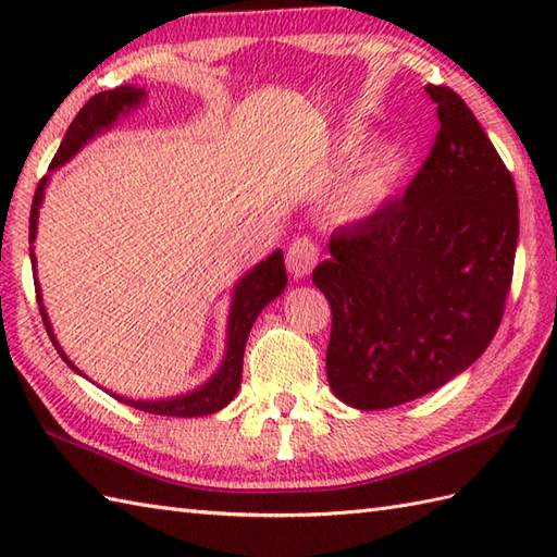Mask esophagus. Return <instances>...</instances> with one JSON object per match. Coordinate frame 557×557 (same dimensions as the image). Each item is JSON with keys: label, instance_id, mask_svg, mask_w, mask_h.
Masks as SVG:
<instances>
[{"label": "esophagus", "instance_id": "1", "mask_svg": "<svg viewBox=\"0 0 557 557\" xmlns=\"http://www.w3.org/2000/svg\"><path fill=\"white\" fill-rule=\"evenodd\" d=\"M318 263V244L309 236H299L289 244L287 251V270L292 272L294 280H304L311 275V270Z\"/></svg>", "mask_w": 557, "mask_h": 557}]
</instances>
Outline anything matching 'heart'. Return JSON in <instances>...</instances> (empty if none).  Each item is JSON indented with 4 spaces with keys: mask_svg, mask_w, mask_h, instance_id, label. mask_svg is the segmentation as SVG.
Wrapping results in <instances>:
<instances>
[{
    "mask_svg": "<svg viewBox=\"0 0 557 557\" xmlns=\"http://www.w3.org/2000/svg\"><path fill=\"white\" fill-rule=\"evenodd\" d=\"M359 140L354 136H345L339 140L337 152L339 156H349V152L357 150ZM401 170V156L395 148H377L371 156L359 164L357 170L351 172L347 184L342 186L339 191V210L345 212L347 218H366L381 208L393 186L397 182Z\"/></svg>",
    "mask_w": 557,
    "mask_h": 557,
    "instance_id": "1",
    "label": "heart"
}]
</instances>
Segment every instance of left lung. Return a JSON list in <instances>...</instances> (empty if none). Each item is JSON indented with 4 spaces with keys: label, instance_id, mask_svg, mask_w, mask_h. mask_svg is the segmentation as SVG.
<instances>
[{
    "label": "left lung",
    "instance_id": "obj_1",
    "mask_svg": "<svg viewBox=\"0 0 557 557\" xmlns=\"http://www.w3.org/2000/svg\"><path fill=\"white\" fill-rule=\"evenodd\" d=\"M441 132L407 186L330 236L313 285L333 309L327 383L373 411L443 387L498 330L519 236L512 174L465 100L425 86Z\"/></svg>",
    "mask_w": 557,
    "mask_h": 557
}]
</instances>
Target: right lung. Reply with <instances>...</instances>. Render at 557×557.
<instances>
[{
    "label": "right lung",
    "instance_id": "right-lung-1",
    "mask_svg": "<svg viewBox=\"0 0 557 557\" xmlns=\"http://www.w3.org/2000/svg\"><path fill=\"white\" fill-rule=\"evenodd\" d=\"M144 102H146V90L136 86H120L114 90H104V92H98V96H92L86 104H83V110L76 114V120L66 128L64 140L57 150L50 170L62 168V164H66L71 158H74L83 146H88L92 138L110 132L122 116L132 114ZM47 182H50V176H45V180L38 184V188H35V196H33L30 244L35 242V234H38V215H40ZM30 263H33V277H35V294H38V306H40L42 323L47 327V335H50L59 357H62L78 375L86 377V373L76 369L74 361L66 357L64 349L59 347V342L54 337L50 315H47V309L42 306L38 268H35L38 265V260H35L33 246H30ZM285 287H287V272H285V258H282L280 248L277 251H272L265 260H260L258 265L244 272L232 289V304H230V315H227V347H224L220 369L212 373L203 385L194 387L191 393H182V395L162 397V399H132L116 393H110V395L124 401L128 407L148 411V413H160V417L191 419V417H206V413H215L222 407H227L234 399L236 389L242 385L244 347H246L248 333H251L258 313L263 311L272 299H277L280 294L285 292Z\"/></svg>",
    "mask_w": 557,
    "mask_h": 557
}]
</instances>
